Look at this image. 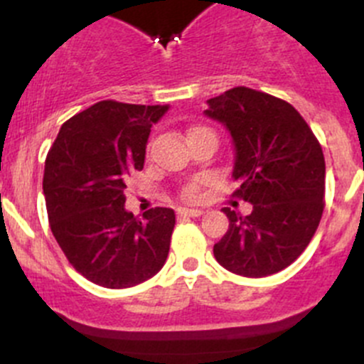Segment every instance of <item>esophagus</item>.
Here are the masks:
<instances>
[{
    "label": "esophagus",
    "instance_id": "34e87169",
    "mask_svg": "<svg viewBox=\"0 0 364 364\" xmlns=\"http://www.w3.org/2000/svg\"><path fill=\"white\" fill-rule=\"evenodd\" d=\"M179 216H200L203 215V209L196 208H179L178 209Z\"/></svg>",
    "mask_w": 364,
    "mask_h": 364
}]
</instances>
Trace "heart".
I'll list each match as a JSON object with an SVG mask.
<instances>
[{"mask_svg": "<svg viewBox=\"0 0 364 364\" xmlns=\"http://www.w3.org/2000/svg\"><path fill=\"white\" fill-rule=\"evenodd\" d=\"M185 193H186V197H193L196 196V186H188V188L185 190Z\"/></svg>", "mask_w": 364, "mask_h": 364, "instance_id": "1", "label": "heart"}]
</instances>
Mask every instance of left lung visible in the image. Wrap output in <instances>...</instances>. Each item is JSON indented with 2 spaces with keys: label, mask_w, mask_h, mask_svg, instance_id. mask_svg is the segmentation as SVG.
Segmentation results:
<instances>
[{
  "label": "left lung",
  "mask_w": 364,
  "mask_h": 364,
  "mask_svg": "<svg viewBox=\"0 0 364 364\" xmlns=\"http://www.w3.org/2000/svg\"><path fill=\"white\" fill-rule=\"evenodd\" d=\"M204 114L229 132L234 196L253 205L247 216L222 209L229 230L213 247L215 259L241 277L278 273L304 252L324 211L321 144L291 104L250 87L209 98Z\"/></svg>",
  "instance_id": "left-lung-1"
}]
</instances>
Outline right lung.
Here are the masks:
<instances>
[{"instance_id": "obj_1", "label": "right lung", "mask_w": 364, "mask_h": 364, "mask_svg": "<svg viewBox=\"0 0 364 364\" xmlns=\"http://www.w3.org/2000/svg\"><path fill=\"white\" fill-rule=\"evenodd\" d=\"M168 105L104 100L61 127L46 160L43 196L50 230L82 277L127 289L155 277L168 255L176 215L124 208L127 176L142 171L151 127Z\"/></svg>"}]
</instances>
